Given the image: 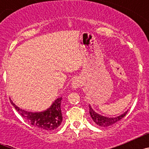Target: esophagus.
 <instances>
[{
    "mask_svg": "<svg viewBox=\"0 0 149 149\" xmlns=\"http://www.w3.org/2000/svg\"><path fill=\"white\" fill-rule=\"evenodd\" d=\"M81 81H80V79L78 78H74L73 79L72 83V86L74 89H76L77 88H78L79 86H81Z\"/></svg>",
    "mask_w": 149,
    "mask_h": 149,
    "instance_id": "obj_1",
    "label": "esophagus"
}]
</instances>
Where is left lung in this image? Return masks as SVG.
Segmentation results:
<instances>
[{
	"mask_svg": "<svg viewBox=\"0 0 149 149\" xmlns=\"http://www.w3.org/2000/svg\"><path fill=\"white\" fill-rule=\"evenodd\" d=\"M127 111H126L125 113H124L123 114L119 116L114 117V118H109V117L103 116H101L97 113H95L89 105V114H90L93 122L100 127H108V126L113 125L118 121L121 120L124 116H125V115L127 114Z\"/></svg>",
	"mask_w": 149,
	"mask_h": 149,
	"instance_id": "obj_1",
	"label": "left lung"
}]
</instances>
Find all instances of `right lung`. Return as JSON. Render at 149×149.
Listing matches in <instances>:
<instances>
[{
  "instance_id": "obj_1",
  "label": "right lung",
  "mask_w": 149,
  "mask_h": 149,
  "mask_svg": "<svg viewBox=\"0 0 149 149\" xmlns=\"http://www.w3.org/2000/svg\"><path fill=\"white\" fill-rule=\"evenodd\" d=\"M61 101L62 98H57L54 101V103L49 108L45 111L32 113L19 108L10 99V102L17 112H18L29 124L44 131L55 130L61 125L63 120V115L60 107Z\"/></svg>"
}]
</instances>
